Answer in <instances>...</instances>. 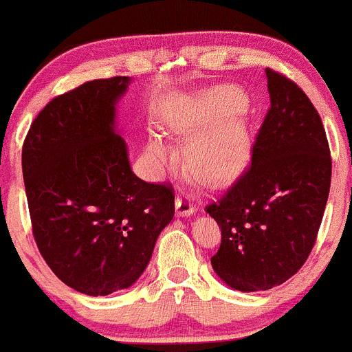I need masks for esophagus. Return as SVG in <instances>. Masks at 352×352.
I'll list each match as a JSON object with an SVG mask.
<instances>
[{"label":"esophagus","instance_id":"esophagus-1","mask_svg":"<svg viewBox=\"0 0 352 352\" xmlns=\"http://www.w3.org/2000/svg\"><path fill=\"white\" fill-rule=\"evenodd\" d=\"M195 205H193V201H191V197L188 193H181V195H177L176 197V212H177V215H181V217H188V215H193L195 213Z\"/></svg>","mask_w":352,"mask_h":352}]
</instances>
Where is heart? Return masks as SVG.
Returning a JSON list of instances; mask_svg holds the SVG:
<instances>
[{"label":"heart","instance_id":"1","mask_svg":"<svg viewBox=\"0 0 352 352\" xmlns=\"http://www.w3.org/2000/svg\"><path fill=\"white\" fill-rule=\"evenodd\" d=\"M244 107L245 96L241 89L220 86L198 95L184 108L173 123L177 133L190 139L212 126L188 147L186 166L191 175L208 183H220L241 171L249 154V139L242 122L230 117L241 113ZM149 152L159 164L175 159V152L159 135L151 139Z\"/></svg>","mask_w":352,"mask_h":352}]
</instances>
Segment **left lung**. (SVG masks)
Here are the masks:
<instances>
[{
    "instance_id": "1",
    "label": "left lung",
    "mask_w": 352,
    "mask_h": 352,
    "mask_svg": "<svg viewBox=\"0 0 352 352\" xmlns=\"http://www.w3.org/2000/svg\"><path fill=\"white\" fill-rule=\"evenodd\" d=\"M271 107L249 168L206 206L222 232L213 271L239 292L285 283L317 241L331 190L332 159L320 115L281 72L266 69Z\"/></svg>"
}]
</instances>
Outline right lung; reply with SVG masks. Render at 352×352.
<instances>
[{
	"label": "right lung",
	"instance_id": "right-lung-1",
	"mask_svg": "<svg viewBox=\"0 0 352 352\" xmlns=\"http://www.w3.org/2000/svg\"><path fill=\"white\" fill-rule=\"evenodd\" d=\"M129 82L95 79L56 96L21 151L38 251L63 283L91 296L135 283L175 217L173 186L133 175L115 130V104Z\"/></svg>",
	"mask_w": 352,
	"mask_h": 352
}]
</instances>
